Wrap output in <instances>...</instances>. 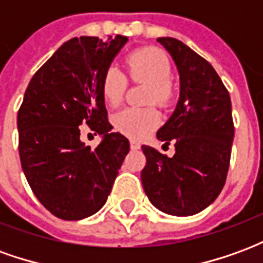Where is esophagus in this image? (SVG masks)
Returning <instances> with one entry per match:
<instances>
[{"mask_svg": "<svg viewBox=\"0 0 263 263\" xmlns=\"http://www.w3.org/2000/svg\"><path fill=\"white\" fill-rule=\"evenodd\" d=\"M129 146H131L132 151H137V149H141V145L137 142V141H131L129 142Z\"/></svg>", "mask_w": 263, "mask_h": 263, "instance_id": "34e87169", "label": "esophagus"}]
</instances>
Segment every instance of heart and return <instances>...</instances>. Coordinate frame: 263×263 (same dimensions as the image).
Instances as JSON below:
<instances>
[{"instance_id": "1", "label": "heart", "mask_w": 263, "mask_h": 263, "mask_svg": "<svg viewBox=\"0 0 263 263\" xmlns=\"http://www.w3.org/2000/svg\"><path fill=\"white\" fill-rule=\"evenodd\" d=\"M126 70L132 80L149 84L148 103L165 107L173 97L171 79V62L160 49L142 48L132 52L126 59ZM125 74L111 66L103 76V96L105 103L115 107L122 101L126 90ZM160 115L155 108H125L114 117L117 131L132 139H142L156 129Z\"/></svg>"}]
</instances>
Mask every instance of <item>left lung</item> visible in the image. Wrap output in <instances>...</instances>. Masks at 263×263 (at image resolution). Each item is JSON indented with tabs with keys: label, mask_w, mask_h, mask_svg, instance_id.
<instances>
[{
	"label": "left lung",
	"mask_w": 263,
	"mask_h": 263,
	"mask_svg": "<svg viewBox=\"0 0 263 263\" xmlns=\"http://www.w3.org/2000/svg\"><path fill=\"white\" fill-rule=\"evenodd\" d=\"M179 71L180 96L156 134L175 143L173 158L143 145L141 173L149 201L177 217L197 214L218 197L226 183L234 139L231 100L214 67L175 37H158Z\"/></svg>",
	"instance_id": "1"
}]
</instances>
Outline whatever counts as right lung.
<instances>
[{
	"instance_id": "1",
	"label": "right lung",
	"mask_w": 263,
	"mask_h": 263,
	"mask_svg": "<svg viewBox=\"0 0 263 263\" xmlns=\"http://www.w3.org/2000/svg\"><path fill=\"white\" fill-rule=\"evenodd\" d=\"M128 37H73L29 81L18 111L20 158L32 192L58 218L77 221L103 207L129 141L111 132L103 76ZM81 123L102 137L96 149L81 142Z\"/></svg>"
}]
</instances>
